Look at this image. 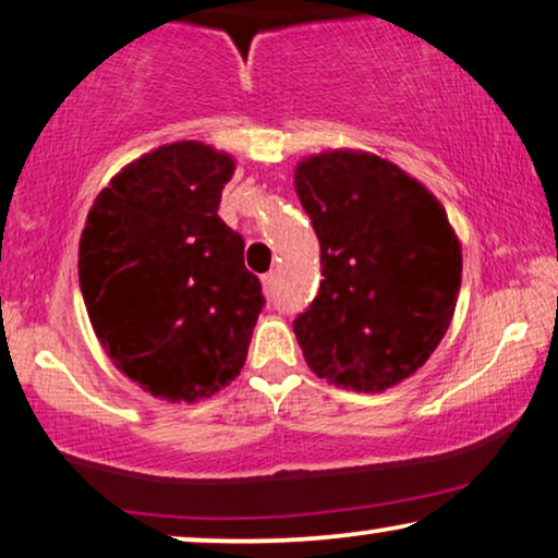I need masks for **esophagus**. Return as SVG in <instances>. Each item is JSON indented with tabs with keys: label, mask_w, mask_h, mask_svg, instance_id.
I'll use <instances>...</instances> for the list:
<instances>
[{
	"label": "esophagus",
	"mask_w": 558,
	"mask_h": 558,
	"mask_svg": "<svg viewBox=\"0 0 558 558\" xmlns=\"http://www.w3.org/2000/svg\"><path fill=\"white\" fill-rule=\"evenodd\" d=\"M262 284H264V289H266V294H274V289H277V274H274V271L264 274Z\"/></svg>",
	"instance_id": "obj_1"
}]
</instances>
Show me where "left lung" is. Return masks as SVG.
<instances>
[{
  "label": "left lung",
  "mask_w": 558,
  "mask_h": 558,
  "mask_svg": "<svg viewBox=\"0 0 558 558\" xmlns=\"http://www.w3.org/2000/svg\"><path fill=\"white\" fill-rule=\"evenodd\" d=\"M294 187L325 277L294 319L304 361L335 386L386 391L429 361L452 323L460 241L437 197L376 155H315L296 165Z\"/></svg>",
  "instance_id": "1"
}]
</instances>
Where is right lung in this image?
Wrapping results in <instances>:
<instances>
[{"mask_svg":"<svg viewBox=\"0 0 558 558\" xmlns=\"http://www.w3.org/2000/svg\"><path fill=\"white\" fill-rule=\"evenodd\" d=\"M233 170L208 144H165L98 193L83 228L78 279L96 338L157 399H208L246 363L266 300L241 233L218 216Z\"/></svg>","mask_w":558,"mask_h":558,"instance_id":"obj_1","label":"right lung"}]
</instances>
